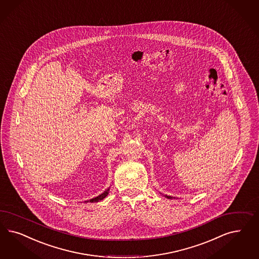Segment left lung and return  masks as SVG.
Wrapping results in <instances>:
<instances>
[{"instance_id": "1", "label": "left lung", "mask_w": 259, "mask_h": 259, "mask_svg": "<svg viewBox=\"0 0 259 259\" xmlns=\"http://www.w3.org/2000/svg\"><path fill=\"white\" fill-rule=\"evenodd\" d=\"M167 198H171V197H170V196H167Z\"/></svg>"}]
</instances>
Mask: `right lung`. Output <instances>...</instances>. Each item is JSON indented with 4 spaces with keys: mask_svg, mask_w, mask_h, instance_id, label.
I'll list each match as a JSON object with an SVG mask.
<instances>
[{
    "mask_svg": "<svg viewBox=\"0 0 259 259\" xmlns=\"http://www.w3.org/2000/svg\"><path fill=\"white\" fill-rule=\"evenodd\" d=\"M109 189H108L107 191H105V192H103L102 194H100L99 196H97V197H95V198H92L90 200V202H97V201L103 200L108 194H109Z\"/></svg>",
    "mask_w": 259,
    "mask_h": 259,
    "instance_id": "obj_1",
    "label": "right lung"
}]
</instances>
